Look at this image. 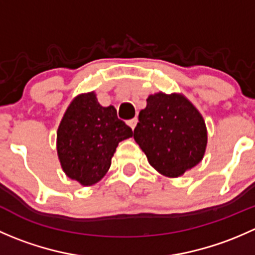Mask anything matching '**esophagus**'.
I'll return each instance as SVG.
<instances>
[{
    "instance_id": "obj_1",
    "label": "esophagus",
    "mask_w": 255,
    "mask_h": 255,
    "mask_svg": "<svg viewBox=\"0 0 255 255\" xmlns=\"http://www.w3.org/2000/svg\"><path fill=\"white\" fill-rule=\"evenodd\" d=\"M137 122H138V118L134 117V118H132V120L128 121L127 123H128V126H129V127L132 128V129H134L135 126H137Z\"/></svg>"
}]
</instances>
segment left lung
<instances>
[{"instance_id": "obj_1", "label": "left lung", "mask_w": 255, "mask_h": 255, "mask_svg": "<svg viewBox=\"0 0 255 255\" xmlns=\"http://www.w3.org/2000/svg\"><path fill=\"white\" fill-rule=\"evenodd\" d=\"M149 164L165 176L176 177L204 158L205 121L194 105L177 94L150 95L133 133Z\"/></svg>"}]
</instances>
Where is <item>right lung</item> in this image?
Segmentation results:
<instances>
[{
    "mask_svg": "<svg viewBox=\"0 0 255 255\" xmlns=\"http://www.w3.org/2000/svg\"><path fill=\"white\" fill-rule=\"evenodd\" d=\"M132 135V128L117 117L115 107H102L94 92L79 95L56 133L61 168L84 186L96 184L111 166L118 143Z\"/></svg>",
    "mask_w": 255,
    "mask_h": 255,
    "instance_id": "add662e5",
    "label": "right lung"
}]
</instances>
